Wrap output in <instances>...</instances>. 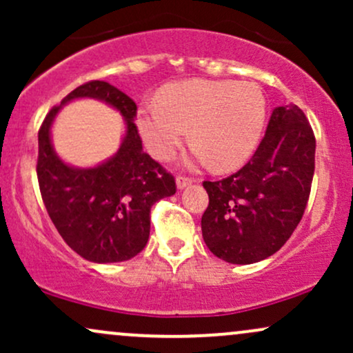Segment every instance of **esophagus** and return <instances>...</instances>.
Listing matches in <instances>:
<instances>
[{
  "instance_id": "34e87169",
  "label": "esophagus",
  "mask_w": 353,
  "mask_h": 353,
  "mask_svg": "<svg viewBox=\"0 0 353 353\" xmlns=\"http://www.w3.org/2000/svg\"><path fill=\"white\" fill-rule=\"evenodd\" d=\"M190 184H192V179H190V177H185V176H177L176 177V185H177V189H179V190L185 189Z\"/></svg>"
}]
</instances>
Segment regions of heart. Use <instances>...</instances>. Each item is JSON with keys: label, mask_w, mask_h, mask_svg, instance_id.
<instances>
[{"label": "heart", "mask_w": 353, "mask_h": 353, "mask_svg": "<svg viewBox=\"0 0 353 353\" xmlns=\"http://www.w3.org/2000/svg\"><path fill=\"white\" fill-rule=\"evenodd\" d=\"M265 119L267 99L259 84L196 78L165 86L159 103L139 108L136 124L157 159H171L190 128L192 164L212 163L228 172L252 157Z\"/></svg>", "instance_id": "b5f03b06"}]
</instances>
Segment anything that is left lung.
I'll return each instance as SVG.
<instances>
[{
	"label": "left lung",
	"mask_w": 353,
	"mask_h": 353,
	"mask_svg": "<svg viewBox=\"0 0 353 353\" xmlns=\"http://www.w3.org/2000/svg\"><path fill=\"white\" fill-rule=\"evenodd\" d=\"M315 169V137L295 104L272 111L264 139L241 171L204 182L205 245L229 264H254L277 252L299 225Z\"/></svg>",
	"instance_id": "obj_1"
}]
</instances>
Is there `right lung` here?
Returning a JSON list of instances; mask_svg holds the SVG:
<instances>
[{"label": "right lung", "mask_w": 353, "mask_h": 353, "mask_svg": "<svg viewBox=\"0 0 353 353\" xmlns=\"http://www.w3.org/2000/svg\"><path fill=\"white\" fill-rule=\"evenodd\" d=\"M98 99L120 111L125 136L114 157L92 168H76L55 154L50 128L76 99ZM136 103L106 83L91 81L71 91L44 117L38 132L39 190L52 224L81 257L96 264L132 259L148 244L151 208L176 194V182L149 154L134 124Z\"/></svg>", "instance_id": "right-lung-1"}]
</instances>
